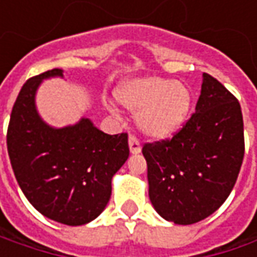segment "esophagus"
Segmentation results:
<instances>
[{"instance_id":"esophagus-1","label":"esophagus","mask_w":257,"mask_h":257,"mask_svg":"<svg viewBox=\"0 0 257 257\" xmlns=\"http://www.w3.org/2000/svg\"><path fill=\"white\" fill-rule=\"evenodd\" d=\"M128 147H130V153L132 154H139L142 152V144H140L139 139L136 136L128 137Z\"/></svg>"}]
</instances>
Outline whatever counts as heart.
<instances>
[{
	"label": "heart",
	"instance_id": "b5f03b06",
	"mask_svg": "<svg viewBox=\"0 0 257 257\" xmlns=\"http://www.w3.org/2000/svg\"><path fill=\"white\" fill-rule=\"evenodd\" d=\"M115 100L136 114L139 128L149 137L167 139L182 128L192 110L193 95L182 81L164 77L132 78L114 90ZM111 108L110 104H107Z\"/></svg>",
	"mask_w": 257,
	"mask_h": 257
}]
</instances>
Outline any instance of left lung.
I'll return each instance as SVG.
<instances>
[{
  "instance_id": "8db88e82",
  "label": "left lung",
  "mask_w": 257,
  "mask_h": 257,
  "mask_svg": "<svg viewBox=\"0 0 257 257\" xmlns=\"http://www.w3.org/2000/svg\"><path fill=\"white\" fill-rule=\"evenodd\" d=\"M149 197L163 219L193 224L229 197L244 156L240 104L222 83L203 73L196 111L172 140L147 143Z\"/></svg>"
}]
</instances>
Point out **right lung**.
I'll use <instances>...</instances> for the list:
<instances>
[{
  "instance_id": "right-lung-1",
  "label": "right lung",
  "mask_w": 257,
  "mask_h": 257,
  "mask_svg": "<svg viewBox=\"0 0 257 257\" xmlns=\"http://www.w3.org/2000/svg\"><path fill=\"white\" fill-rule=\"evenodd\" d=\"M51 77H63V70L45 71L23 85L11 111L7 149L28 202L51 220L81 226L105 209L113 176L130 154L128 139L125 133H103L85 117L61 128L45 123L35 94Z\"/></svg>"
}]
</instances>
